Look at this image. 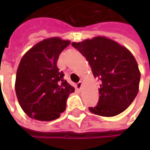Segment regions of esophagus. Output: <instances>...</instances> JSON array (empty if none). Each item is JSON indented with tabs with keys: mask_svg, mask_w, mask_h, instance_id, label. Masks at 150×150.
<instances>
[{
	"mask_svg": "<svg viewBox=\"0 0 150 150\" xmlns=\"http://www.w3.org/2000/svg\"><path fill=\"white\" fill-rule=\"evenodd\" d=\"M82 86H83V83H82V82H79L78 83L75 85V88H76L77 90H79V91H80L82 88Z\"/></svg>",
	"mask_w": 150,
	"mask_h": 150,
	"instance_id": "34e87169",
	"label": "esophagus"
}]
</instances>
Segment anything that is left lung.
Here are the masks:
<instances>
[{
    "label": "left lung",
    "instance_id": "left-lung-1",
    "mask_svg": "<svg viewBox=\"0 0 150 150\" xmlns=\"http://www.w3.org/2000/svg\"><path fill=\"white\" fill-rule=\"evenodd\" d=\"M91 66L95 77L101 80L99 102L91 112L114 116L125 110L139 91L141 73L134 56L125 46L104 36L72 42Z\"/></svg>",
    "mask_w": 150,
    "mask_h": 150
}]
</instances>
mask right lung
I'll return each mask as SVG.
<instances>
[{
    "label": "right lung",
    "mask_w": 150,
    "mask_h": 150,
    "mask_svg": "<svg viewBox=\"0 0 150 150\" xmlns=\"http://www.w3.org/2000/svg\"><path fill=\"white\" fill-rule=\"evenodd\" d=\"M71 42L58 37L46 38L28 50L18 65L15 91L24 112L37 120L59 118L75 88L63 79L57 67L59 54Z\"/></svg>",
    "instance_id": "1"
}]
</instances>
